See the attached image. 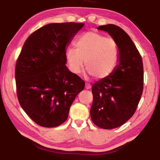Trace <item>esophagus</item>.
<instances>
[{
    "mask_svg": "<svg viewBox=\"0 0 160 160\" xmlns=\"http://www.w3.org/2000/svg\"><path fill=\"white\" fill-rule=\"evenodd\" d=\"M91 88H92V86H91L90 84H89V83L85 84V88L87 89V90H90Z\"/></svg>",
    "mask_w": 160,
    "mask_h": 160,
    "instance_id": "esophagus-1",
    "label": "esophagus"
}]
</instances>
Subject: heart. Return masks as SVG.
Returning <instances> with one entry per match:
<instances>
[{
  "instance_id": "heart-1",
  "label": "heart",
  "mask_w": 160,
  "mask_h": 160,
  "mask_svg": "<svg viewBox=\"0 0 160 160\" xmlns=\"http://www.w3.org/2000/svg\"><path fill=\"white\" fill-rule=\"evenodd\" d=\"M75 48L66 51V57L70 70L75 74L84 66L97 79H104L112 73L119 61V50L112 38L96 32H87L78 37Z\"/></svg>"
}]
</instances>
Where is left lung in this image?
<instances>
[{
    "instance_id": "left-lung-1",
    "label": "left lung",
    "mask_w": 160,
    "mask_h": 160,
    "mask_svg": "<svg viewBox=\"0 0 160 160\" xmlns=\"http://www.w3.org/2000/svg\"><path fill=\"white\" fill-rule=\"evenodd\" d=\"M97 29L108 32L119 50L118 63L112 74L92 87L93 102L92 121L99 128L113 129L132 117L143 90L141 56L128 34L115 25H102Z\"/></svg>"
}]
</instances>
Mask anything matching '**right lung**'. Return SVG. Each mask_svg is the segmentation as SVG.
<instances>
[{"mask_svg": "<svg viewBox=\"0 0 160 160\" xmlns=\"http://www.w3.org/2000/svg\"><path fill=\"white\" fill-rule=\"evenodd\" d=\"M85 24L51 23L37 29L23 45L15 68L19 102L38 125L52 128L67 120L85 82L68 69L66 52Z\"/></svg>", "mask_w": 160, "mask_h": 160, "instance_id": "1", "label": "right lung"}]
</instances>
